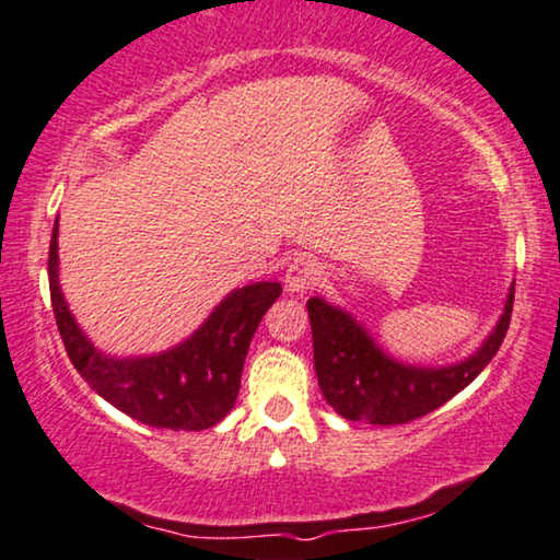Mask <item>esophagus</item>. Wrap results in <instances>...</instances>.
I'll return each mask as SVG.
<instances>
[{
    "mask_svg": "<svg viewBox=\"0 0 560 560\" xmlns=\"http://www.w3.org/2000/svg\"><path fill=\"white\" fill-rule=\"evenodd\" d=\"M323 266H319L317 258L312 256H296L292 264L287 266L284 273V284L292 294H304L310 289H315L319 281H323Z\"/></svg>",
    "mask_w": 560,
    "mask_h": 560,
    "instance_id": "obj_1",
    "label": "esophagus"
}]
</instances>
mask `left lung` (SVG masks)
Instances as JSON below:
<instances>
[{"mask_svg": "<svg viewBox=\"0 0 560 560\" xmlns=\"http://www.w3.org/2000/svg\"><path fill=\"white\" fill-rule=\"evenodd\" d=\"M514 284L497 325L471 355L445 366L394 358L361 319L323 296L307 302L319 389L335 412L350 422L401 424L432 412L466 389L502 346L512 317Z\"/></svg>", "mask_w": 560, "mask_h": 560, "instance_id": "left-lung-1", "label": "left lung"}]
</instances>
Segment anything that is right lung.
<instances>
[{
  "instance_id": "right-lung-1",
  "label": "right lung",
  "mask_w": 560,
  "mask_h": 560,
  "mask_svg": "<svg viewBox=\"0 0 560 560\" xmlns=\"http://www.w3.org/2000/svg\"><path fill=\"white\" fill-rule=\"evenodd\" d=\"M50 302L66 353L104 401L132 420L166 430H207L225 420L260 317L279 300V281H256L222 296L202 325L168 350L148 355L104 353L81 330L58 281V218L48 250Z\"/></svg>"
}]
</instances>
